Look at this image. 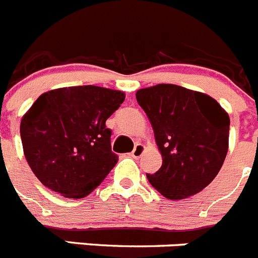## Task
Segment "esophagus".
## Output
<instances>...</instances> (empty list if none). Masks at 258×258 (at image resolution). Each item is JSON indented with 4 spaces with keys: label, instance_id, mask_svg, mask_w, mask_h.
Instances as JSON below:
<instances>
[{
    "label": "esophagus",
    "instance_id": "34e87169",
    "mask_svg": "<svg viewBox=\"0 0 258 258\" xmlns=\"http://www.w3.org/2000/svg\"><path fill=\"white\" fill-rule=\"evenodd\" d=\"M144 151H145L144 145H143L142 143H138V144L135 145V148H134V151H132L131 156L134 157V158H139V157L144 153Z\"/></svg>",
    "mask_w": 258,
    "mask_h": 258
}]
</instances>
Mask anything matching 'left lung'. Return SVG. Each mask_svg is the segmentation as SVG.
Wrapping results in <instances>:
<instances>
[{"instance_id": "left-lung-1", "label": "left lung", "mask_w": 258, "mask_h": 258, "mask_svg": "<svg viewBox=\"0 0 258 258\" xmlns=\"http://www.w3.org/2000/svg\"><path fill=\"white\" fill-rule=\"evenodd\" d=\"M162 156V166L147 178L162 196L182 200L216 178L228 151L230 118L213 97L175 84L136 92Z\"/></svg>"}]
</instances>
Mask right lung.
<instances>
[{
    "label": "right lung",
    "mask_w": 258,
    "mask_h": 258,
    "mask_svg": "<svg viewBox=\"0 0 258 258\" xmlns=\"http://www.w3.org/2000/svg\"><path fill=\"white\" fill-rule=\"evenodd\" d=\"M124 92L97 86L42 93L21 122L23 153L42 184L69 199L88 196L118 162L105 122Z\"/></svg>",
    "instance_id": "1"
}]
</instances>
